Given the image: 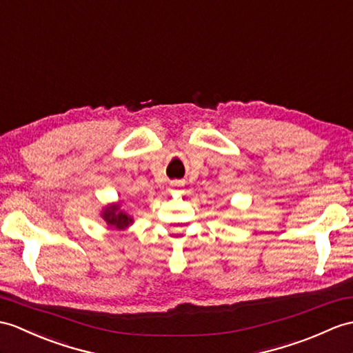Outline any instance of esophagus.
<instances>
[{
	"label": "esophagus",
	"instance_id": "34e87169",
	"mask_svg": "<svg viewBox=\"0 0 353 353\" xmlns=\"http://www.w3.org/2000/svg\"><path fill=\"white\" fill-rule=\"evenodd\" d=\"M182 185H183V183H180V182H171V183H170L171 190H177V188H180Z\"/></svg>",
	"mask_w": 353,
	"mask_h": 353
}]
</instances>
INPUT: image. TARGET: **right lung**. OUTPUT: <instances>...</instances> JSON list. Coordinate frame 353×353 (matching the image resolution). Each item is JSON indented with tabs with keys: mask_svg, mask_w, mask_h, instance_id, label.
Wrapping results in <instances>:
<instances>
[{
	"mask_svg": "<svg viewBox=\"0 0 353 353\" xmlns=\"http://www.w3.org/2000/svg\"><path fill=\"white\" fill-rule=\"evenodd\" d=\"M101 218L105 221L106 225L116 230H125L129 225L134 224V216L121 210V201L110 203L102 208Z\"/></svg>",
	"mask_w": 353,
	"mask_h": 353,
	"instance_id": "right-lung-1",
	"label": "right lung"
}]
</instances>
